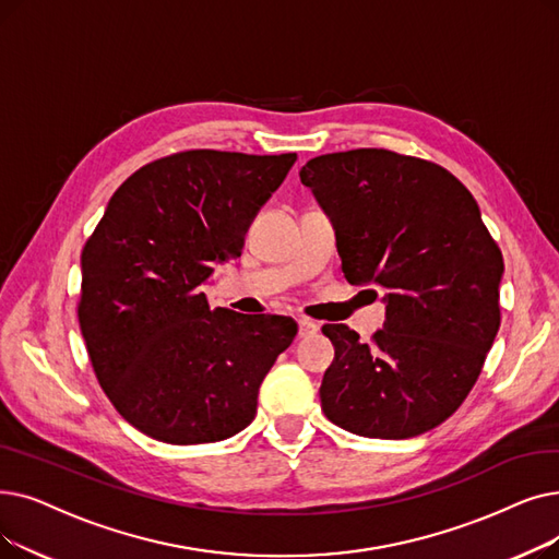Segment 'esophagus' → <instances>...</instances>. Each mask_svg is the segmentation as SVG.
Here are the masks:
<instances>
[{"label":"esophagus","mask_w":559,"mask_h":559,"mask_svg":"<svg viewBox=\"0 0 559 559\" xmlns=\"http://www.w3.org/2000/svg\"><path fill=\"white\" fill-rule=\"evenodd\" d=\"M318 331H320V326L314 324L312 320H306V318L299 320V337H310V335H314Z\"/></svg>","instance_id":"1"}]
</instances>
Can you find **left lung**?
I'll use <instances>...</instances> for the list:
<instances>
[{
    "label": "left lung",
    "instance_id": "left-lung-1",
    "mask_svg": "<svg viewBox=\"0 0 559 559\" xmlns=\"http://www.w3.org/2000/svg\"><path fill=\"white\" fill-rule=\"evenodd\" d=\"M299 178L331 214L347 281L385 301L370 343L347 324L322 326L335 347L324 416L368 439L439 427L468 397L500 329L504 262L473 193L448 168L385 148L320 155Z\"/></svg>",
    "mask_w": 559,
    "mask_h": 559
}]
</instances>
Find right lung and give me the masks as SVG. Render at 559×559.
Wrapping results in <instances>:
<instances>
[{
    "mask_svg": "<svg viewBox=\"0 0 559 559\" xmlns=\"http://www.w3.org/2000/svg\"><path fill=\"white\" fill-rule=\"evenodd\" d=\"M297 153L182 151L120 185L82 251L80 329L114 408L151 439L224 441L255 418L258 388L297 335L281 314L210 310L201 285L239 258L255 212Z\"/></svg>",
    "mask_w": 559,
    "mask_h": 559,
    "instance_id": "right-lung-1",
    "label": "right lung"
}]
</instances>
